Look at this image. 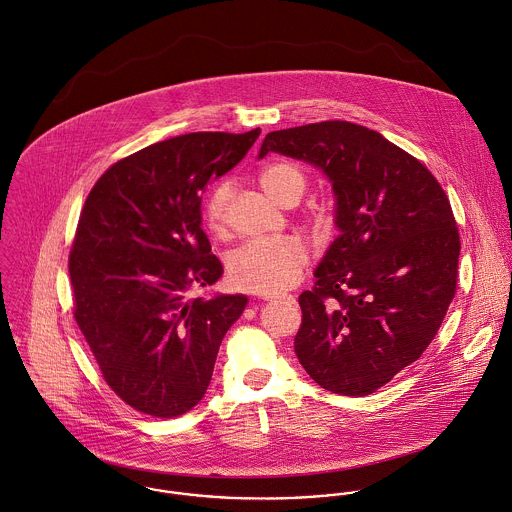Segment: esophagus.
Returning a JSON list of instances; mask_svg holds the SVG:
<instances>
[{"mask_svg": "<svg viewBox=\"0 0 512 512\" xmlns=\"http://www.w3.org/2000/svg\"><path fill=\"white\" fill-rule=\"evenodd\" d=\"M264 299H268V301H280V303H290L293 305L295 303V297L293 295H268V297H264Z\"/></svg>", "mask_w": 512, "mask_h": 512, "instance_id": "34e87169", "label": "esophagus"}]
</instances>
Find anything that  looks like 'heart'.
Returning a JSON list of instances; mask_svg holds the SVG:
<instances>
[{
  "mask_svg": "<svg viewBox=\"0 0 512 512\" xmlns=\"http://www.w3.org/2000/svg\"><path fill=\"white\" fill-rule=\"evenodd\" d=\"M258 181L262 189L280 205L292 207L305 189L307 175L293 161H274L266 165ZM232 187L228 181L215 185L203 203V224L211 234H224L228 222V203ZM315 222L323 224L321 215H315ZM307 266V248L293 236L254 240L228 256V280L234 288L246 292L280 293L301 278Z\"/></svg>",
  "mask_w": 512,
  "mask_h": 512,
  "instance_id": "obj_1",
  "label": "heart"
}]
</instances>
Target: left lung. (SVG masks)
Returning a JSON list of instances; mask_svg holds the SVG:
<instances>
[{
    "label": "left lung",
    "instance_id": "obj_1",
    "mask_svg": "<svg viewBox=\"0 0 512 512\" xmlns=\"http://www.w3.org/2000/svg\"><path fill=\"white\" fill-rule=\"evenodd\" d=\"M268 151L319 167L341 234L299 295L293 349L325 390L366 396L416 363L457 290L459 230L445 191L414 155L341 120L270 132Z\"/></svg>",
    "mask_w": 512,
    "mask_h": 512
}]
</instances>
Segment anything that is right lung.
<instances>
[{
  "label": "right lung",
  "mask_w": 512,
  "mask_h": 512,
  "mask_svg": "<svg viewBox=\"0 0 512 512\" xmlns=\"http://www.w3.org/2000/svg\"><path fill=\"white\" fill-rule=\"evenodd\" d=\"M195 132L108 167L82 207L69 274L74 319L108 386L134 410L175 418L205 396L246 295L189 297L222 264L201 228V195L258 140Z\"/></svg>",
  "instance_id": "add662e5"
}]
</instances>
